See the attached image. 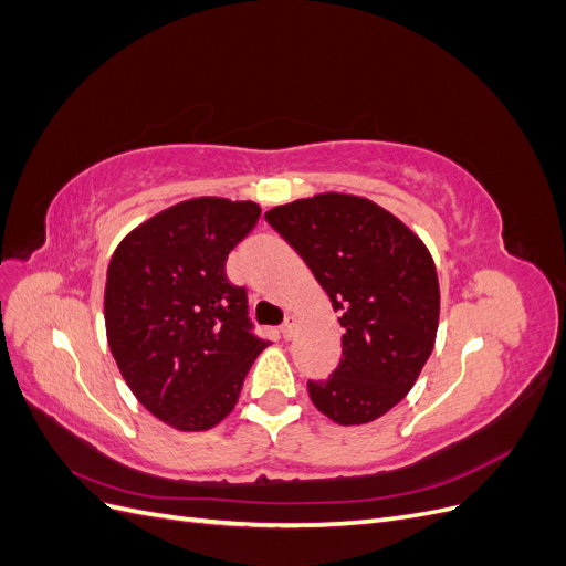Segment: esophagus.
<instances>
[{
	"label": "esophagus",
	"mask_w": 566,
	"mask_h": 566,
	"mask_svg": "<svg viewBox=\"0 0 566 566\" xmlns=\"http://www.w3.org/2000/svg\"><path fill=\"white\" fill-rule=\"evenodd\" d=\"M295 325H297V323H295V318H293V316H287V318H285V323L281 325V335H283L285 339L293 337V335H295Z\"/></svg>",
	"instance_id": "esophagus-1"
}]
</instances>
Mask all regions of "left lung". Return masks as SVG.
I'll use <instances>...</instances> for the list:
<instances>
[{"label":"left lung","mask_w":566,"mask_h":566,"mask_svg":"<svg viewBox=\"0 0 566 566\" xmlns=\"http://www.w3.org/2000/svg\"><path fill=\"white\" fill-rule=\"evenodd\" d=\"M269 224L312 269L339 312L342 358L312 403L337 424L385 416L416 385L439 328V281L427 245L378 202L318 193L269 210Z\"/></svg>","instance_id":"obj_1"}]
</instances>
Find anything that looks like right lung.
<instances>
[{
    "instance_id": "add662e5",
    "label": "right lung",
    "mask_w": 566,
    "mask_h": 566,
    "mask_svg": "<svg viewBox=\"0 0 566 566\" xmlns=\"http://www.w3.org/2000/svg\"><path fill=\"white\" fill-rule=\"evenodd\" d=\"M252 200L191 198L129 231L111 256L106 337L127 387L179 432H205L238 403L269 342L252 335L227 256L260 219Z\"/></svg>"
}]
</instances>
